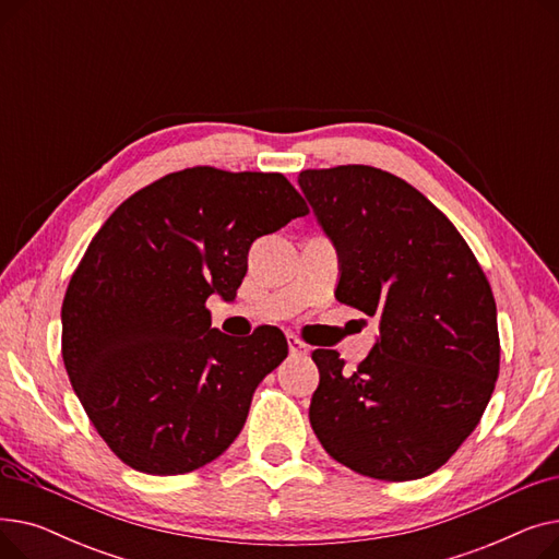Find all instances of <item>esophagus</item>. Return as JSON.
Wrapping results in <instances>:
<instances>
[{
  "label": "esophagus",
  "mask_w": 559,
  "mask_h": 559,
  "mask_svg": "<svg viewBox=\"0 0 559 559\" xmlns=\"http://www.w3.org/2000/svg\"><path fill=\"white\" fill-rule=\"evenodd\" d=\"M287 344H289V354L292 356H306L308 346L304 340H299L297 335H287Z\"/></svg>",
  "instance_id": "1"
}]
</instances>
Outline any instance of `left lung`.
<instances>
[{"instance_id":"1","label":"left lung","mask_w":559,"mask_h":559,"mask_svg":"<svg viewBox=\"0 0 559 559\" xmlns=\"http://www.w3.org/2000/svg\"><path fill=\"white\" fill-rule=\"evenodd\" d=\"M299 186L340 251L335 299L380 331L354 373L337 350H312V430L356 474L430 476L474 432L496 385L489 281L451 219L399 176L340 165L304 169Z\"/></svg>"}]
</instances>
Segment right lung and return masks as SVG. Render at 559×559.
<instances>
[{"mask_svg":"<svg viewBox=\"0 0 559 559\" xmlns=\"http://www.w3.org/2000/svg\"><path fill=\"white\" fill-rule=\"evenodd\" d=\"M304 215L283 174L199 165L138 190L95 233L66 292L61 350L87 419L135 472L190 474L240 435L287 340L276 326L233 340L205 301H230L253 240Z\"/></svg>","mask_w":559,"mask_h":559,"instance_id":"1","label":"right lung"}]
</instances>
